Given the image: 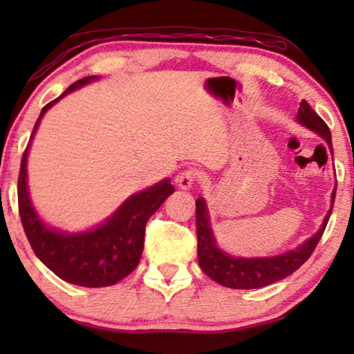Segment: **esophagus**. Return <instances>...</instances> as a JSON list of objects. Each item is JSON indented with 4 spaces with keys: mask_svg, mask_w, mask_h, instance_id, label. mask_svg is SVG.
<instances>
[{
    "mask_svg": "<svg viewBox=\"0 0 354 354\" xmlns=\"http://www.w3.org/2000/svg\"><path fill=\"white\" fill-rule=\"evenodd\" d=\"M195 180H196V171H193V169H187V171L180 172L176 177V183L182 188V190H188V188H192L195 185Z\"/></svg>",
    "mask_w": 354,
    "mask_h": 354,
    "instance_id": "esophagus-1",
    "label": "esophagus"
}]
</instances>
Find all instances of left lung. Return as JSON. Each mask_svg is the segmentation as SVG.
Segmentation results:
<instances>
[{
    "mask_svg": "<svg viewBox=\"0 0 354 354\" xmlns=\"http://www.w3.org/2000/svg\"><path fill=\"white\" fill-rule=\"evenodd\" d=\"M297 122L303 127L313 130L317 133L324 142L327 143L328 149L333 154L332 147V135L327 124L314 113L306 101H301L298 108ZM337 193V182L332 190L330 207H328L326 217H324L321 227L316 234L304 240L297 248L287 250L283 253L272 256H234L225 253L217 245L214 230L211 227V216L207 209V203L203 196L196 200V235H198V263L207 277H211L222 287L236 288V290H251V288H263L270 283L279 282L288 275H292L295 270L301 268L306 263L309 256L313 254L314 248L321 240V236L326 230L328 217L332 214L333 200Z\"/></svg>",
    "mask_w": 354,
    "mask_h": 354,
    "instance_id": "left-lung-1",
    "label": "left lung"
}]
</instances>
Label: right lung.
Listing matches in <instances>:
<instances>
[{
  "label": "right lung",
  "instance_id": "add662e5",
  "mask_svg": "<svg viewBox=\"0 0 354 354\" xmlns=\"http://www.w3.org/2000/svg\"><path fill=\"white\" fill-rule=\"evenodd\" d=\"M96 80H100L98 75L77 80L59 98L41 109L22 156L17 183L19 214L33 253L59 279L88 288L118 283L137 268L143 253L145 225L174 193L171 178H162L161 182L130 195L100 224L77 232L62 230L46 224L38 214L28 190L27 158L32 140L48 109H51L66 95Z\"/></svg>",
  "mask_w": 354,
  "mask_h": 354
}]
</instances>
